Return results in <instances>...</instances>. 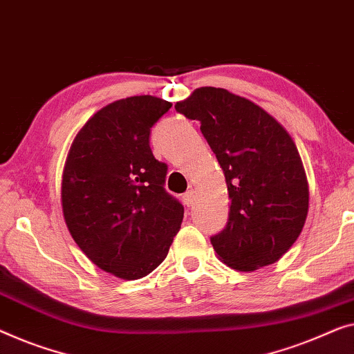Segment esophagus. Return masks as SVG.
I'll list each match as a JSON object with an SVG mask.
<instances>
[{
    "label": "esophagus",
    "mask_w": 354,
    "mask_h": 354,
    "mask_svg": "<svg viewBox=\"0 0 354 354\" xmlns=\"http://www.w3.org/2000/svg\"><path fill=\"white\" fill-rule=\"evenodd\" d=\"M194 201H196V192L194 189H189V192L183 194V203H185L187 207H192Z\"/></svg>",
    "instance_id": "34e87169"
}]
</instances>
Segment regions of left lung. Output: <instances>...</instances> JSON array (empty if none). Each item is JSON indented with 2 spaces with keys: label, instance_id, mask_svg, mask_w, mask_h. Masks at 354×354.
<instances>
[{
  "label": "left lung",
  "instance_id": "1",
  "mask_svg": "<svg viewBox=\"0 0 354 354\" xmlns=\"http://www.w3.org/2000/svg\"><path fill=\"white\" fill-rule=\"evenodd\" d=\"M176 110L201 122V132L223 169L228 222L211 243L223 263L254 271L283 257L304 230L308 182L288 131L244 97L199 88Z\"/></svg>",
  "mask_w": 354,
  "mask_h": 354
}]
</instances>
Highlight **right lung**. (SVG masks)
Listing matches in <instances>:
<instances>
[{
  "instance_id": "obj_1",
  "label": "right lung",
  "mask_w": 354,
  "mask_h": 354,
  "mask_svg": "<svg viewBox=\"0 0 354 354\" xmlns=\"http://www.w3.org/2000/svg\"><path fill=\"white\" fill-rule=\"evenodd\" d=\"M172 104L134 95L104 106L71 143L62 211L71 238L106 273L140 279L166 259L183 206L165 189L167 166L150 131Z\"/></svg>"
}]
</instances>
